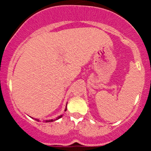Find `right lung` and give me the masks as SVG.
Wrapping results in <instances>:
<instances>
[{
	"mask_svg": "<svg viewBox=\"0 0 151 151\" xmlns=\"http://www.w3.org/2000/svg\"><path fill=\"white\" fill-rule=\"evenodd\" d=\"M67 111V105H66V107H65V111ZM62 115H60V116H59L58 117H57L55 119H49V120H44V121H45V122H46V123L52 122V121H55L58 120L59 119H60V118H62ZM35 120H36V121H40L39 119H35Z\"/></svg>",
	"mask_w": 151,
	"mask_h": 151,
	"instance_id": "1",
	"label": "right lung"
}]
</instances>
